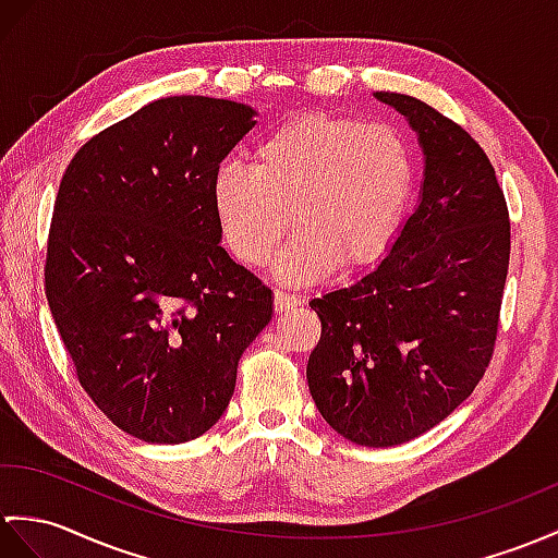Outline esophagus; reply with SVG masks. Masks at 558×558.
I'll use <instances>...</instances> for the list:
<instances>
[{"mask_svg":"<svg viewBox=\"0 0 558 558\" xmlns=\"http://www.w3.org/2000/svg\"><path fill=\"white\" fill-rule=\"evenodd\" d=\"M274 306H276V314H284V311H292L296 306H302V296L296 294H288V292H276L274 294Z\"/></svg>","mask_w":558,"mask_h":558,"instance_id":"esophagus-1","label":"esophagus"}]
</instances>
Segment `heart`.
Here are the masks:
<instances>
[{
	"label": "heart",
	"mask_w": 558,
	"mask_h": 558,
	"mask_svg": "<svg viewBox=\"0 0 558 558\" xmlns=\"http://www.w3.org/2000/svg\"><path fill=\"white\" fill-rule=\"evenodd\" d=\"M416 190V163L395 125L314 111L282 123L258 142L254 166L220 161L211 202L228 250L262 266L276 258L282 282H314L378 264L404 226Z\"/></svg>",
	"instance_id": "1"
}]
</instances>
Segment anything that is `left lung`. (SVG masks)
I'll list each match as a JSON object with an SVG mask.
<instances>
[{
  "label": "left lung",
  "instance_id": "1",
  "mask_svg": "<svg viewBox=\"0 0 558 558\" xmlns=\"http://www.w3.org/2000/svg\"><path fill=\"white\" fill-rule=\"evenodd\" d=\"M423 151L418 204L364 278L311 300L320 340L306 380L335 433L395 447L469 399L489 364L511 226L483 147L425 101L375 93Z\"/></svg>",
  "mask_w": 558,
  "mask_h": 558
}]
</instances>
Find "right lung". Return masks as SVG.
Here are the masks:
<instances>
[{"label": "right lung", "mask_w": 558, "mask_h": 558, "mask_svg": "<svg viewBox=\"0 0 558 558\" xmlns=\"http://www.w3.org/2000/svg\"><path fill=\"white\" fill-rule=\"evenodd\" d=\"M247 104L163 97L107 128L61 178L45 290L77 380L137 439L204 435L274 292L220 247L218 163L256 125Z\"/></svg>", "instance_id": "obj_1"}]
</instances>
